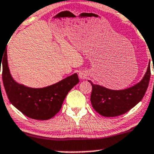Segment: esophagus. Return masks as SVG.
Instances as JSON below:
<instances>
[{
	"mask_svg": "<svg viewBox=\"0 0 154 154\" xmlns=\"http://www.w3.org/2000/svg\"><path fill=\"white\" fill-rule=\"evenodd\" d=\"M87 75H88V74H87L86 71H81V72L79 74L80 79H86L87 77Z\"/></svg>",
	"mask_w": 154,
	"mask_h": 154,
	"instance_id": "esophagus-1",
	"label": "esophagus"
}]
</instances>
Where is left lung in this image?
Instances as JSON below:
<instances>
[{
  "label": "left lung",
  "mask_w": 154,
  "mask_h": 154,
  "mask_svg": "<svg viewBox=\"0 0 154 154\" xmlns=\"http://www.w3.org/2000/svg\"><path fill=\"white\" fill-rule=\"evenodd\" d=\"M150 78V66L149 63L143 79L139 83L127 89L111 90L88 81L92 86L90 98L91 105L97 113L105 117H115L125 114L143 98Z\"/></svg>",
  "instance_id": "1"
}]
</instances>
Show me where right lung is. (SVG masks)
I'll return each instance as SVG.
<instances>
[{
  "label": "right lung",
  "instance_id": "right-lung-1",
  "mask_svg": "<svg viewBox=\"0 0 154 154\" xmlns=\"http://www.w3.org/2000/svg\"><path fill=\"white\" fill-rule=\"evenodd\" d=\"M2 66L3 83L10 103L24 116L35 120H48L57 114L68 91L79 82L77 74H74L45 88H28L17 83L11 77L7 52Z\"/></svg>",
  "mask_w": 154,
  "mask_h": 154
}]
</instances>
